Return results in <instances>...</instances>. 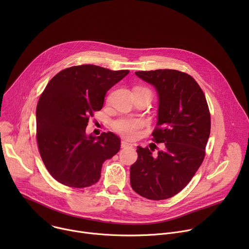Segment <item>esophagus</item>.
Listing matches in <instances>:
<instances>
[{
  "label": "esophagus",
  "mask_w": 249,
  "mask_h": 249,
  "mask_svg": "<svg viewBox=\"0 0 249 249\" xmlns=\"http://www.w3.org/2000/svg\"><path fill=\"white\" fill-rule=\"evenodd\" d=\"M131 147H132V144L128 143V142H126V141L121 142V148L125 149V148H131Z\"/></svg>",
  "instance_id": "34e87169"
}]
</instances>
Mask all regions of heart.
Instances as JSON below:
<instances>
[{"mask_svg":"<svg viewBox=\"0 0 249 249\" xmlns=\"http://www.w3.org/2000/svg\"><path fill=\"white\" fill-rule=\"evenodd\" d=\"M141 89L146 90L151 95V92L149 89ZM142 126H143V121L137 118H120L114 121L112 124L114 131L126 139H134L137 136L138 130Z\"/></svg>","mask_w":249,"mask_h":249,"instance_id":"obj_1","label":"heart"}]
</instances>
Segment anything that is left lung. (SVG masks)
<instances>
[{"instance_id": "left-lung-1", "label": "left lung", "mask_w": 249, "mask_h": 249, "mask_svg": "<svg viewBox=\"0 0 249 249\" xmlns=\"http://www.w3.org/2000/svg\"><path fill=\"white\" fill-rule=\"evenodd\" d=\"M135 74L157 90L158 128L153 141L161 143V149L153 155L149 148H137L130 183L141 196L163 200L180 192L200 167L210 136V112L201 88L191 76L168 69Z\"/></svg>"}]
</instances>
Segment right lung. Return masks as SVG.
I'll list each match as a JSON object with an SVG mask.
<instances>
[{"label": "right lung", "instance_id": "right-lung-1", "mask_svg": "<svg viewBox=\"0 0 249 249\" xmlns=\"http://www.w3.org/2000/svg\"><path fill=\"white\" fill-rule=\"evenodd\" d=\"M128 70L94 65L65 69L46 86L36 107V137L41 159L54 178L85 188L100 178L102 163L120 150L112 132L88 135L89 118L102 108L104 97Z\"/></svg>", "mask_w": 249, "mask_h": 249}]
</instances>
